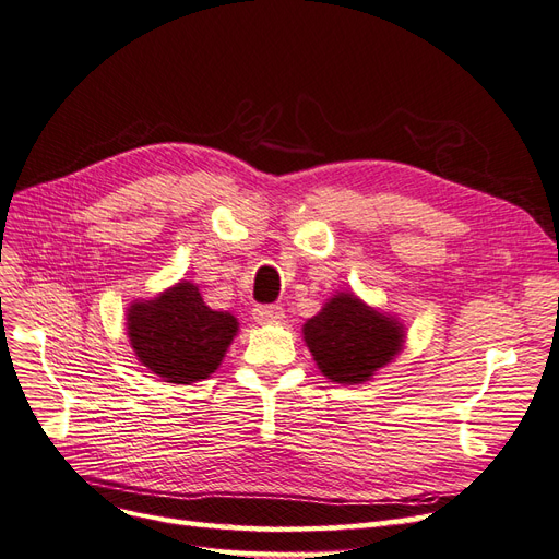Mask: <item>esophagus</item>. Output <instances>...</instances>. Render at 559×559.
Returning <instances> with one entry per match:
<instances>
[{
	"label": "esophagus",
	"mask_w": 559,
	"mask_h": 559,
	"mask_svg": "<svg viewBox=\"0 0 559 559\" xmlns=\"http://www.w3.org/2000/svg\"><path fill=\"white\" fill-rule=\"evenodd\" d=\"M284 319V311L280 305H261L254 309V321L261 325H271L280 323Z\"/></svg>",
	"instance_id": "34e87169"
}]
</instances>
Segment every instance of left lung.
I'll use <instances>...</instances> for the list:
<instances>
[{
	"mask_svg": "<svg viewBox=\"0 0 559 559\" xmlns=\"http://www.w3.org/2000/svg\"><path fill=\"white\" fill-rule=\"evenodd\" d=\"M302 340L328 381L362 385L404 350L406 325L353 292H337L305 321Z\"/></svg>",
	"mask_w": 559,
	"mask_h": 559,
	"instance_id": "1",
	"label": "left lung"
}]
</instances>
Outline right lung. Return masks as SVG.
I'll use <instances>...</instances> for the list:
<instances>
[{
  "label": "right lung",
  "instance_id": "right-lung-1",
  "mask_svg": "<svg viewBox=\"0 0 559 559\" xmlns=\"http://www.w3.org/2000/svg\"><path fill=\"white\" fill-rule=\"evenodd\" d=\"M238 325L231 311L211 309L188 280L148 300H132L126 309V334L138 362L174 385H192L215 373Z\"/></svg>",
  "mask_w": 559,
  "mask_h": 559
}]
</instances>
